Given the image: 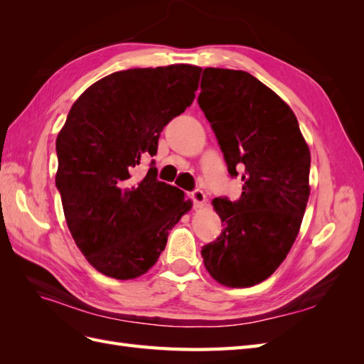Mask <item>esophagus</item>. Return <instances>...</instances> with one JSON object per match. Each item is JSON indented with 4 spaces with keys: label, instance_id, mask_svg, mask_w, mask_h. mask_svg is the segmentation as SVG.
<instances>
[{
    "label": "esophagus",
    "instance_id": "34e87169",
    "mask_svg": "<svg viewBox=\"0 0 364 364\" xmlns=\"http://www.w3.org/2000/svg\"><path fill=\"white\" fill-rule=\"evenodd\" d=\"M188 197L193 200L194 208H200L205 203V193L202 190H194L188 193Z\"/></svg>",
    "mask_w": 364,
    "mask_h": 364
}]
</instances>
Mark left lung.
<instances>
[{"label": "left lung", "mask_w": 364, "mask_h": 364, "mask_svg": "<svg viewBox=\"0 0 364 364\" xmlns=\"http://www.w3.org/2000/svg\"><path fill=\"white\" fill-rule=\"evenodd\" d=\"M243 193L213 200L222 234L202 247L205 267L228 287L267 279L287 257L310 197V149L289 105L246 71L205 68L197 98Z\"/></svg>", "instance_id": "8db88e82"}]
</instances>
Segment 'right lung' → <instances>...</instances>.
Segmentation results:
<instances>
[{"label":"right lung","instance_id":"add662e5","mask_svg":"<svg viewBox=\"0 0 364 364\" xmlns=\"http://www.w3.org/2000/svg\"><path fill=\"white\" fill-rule=\"evenodd\" d=\"M202 68L170 65L103 77L77 98L56 139V186L77 247L98 272L134 279L155 266L168 230L193 203L176 186L132 174L188 107Z\"/></svg>","mask_w":364,"mask_h":364}]
</instances>
